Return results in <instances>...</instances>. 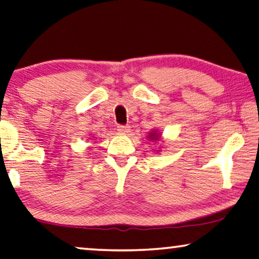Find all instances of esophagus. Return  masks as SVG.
Instances as JSON below:
<instances>
[{
  "mask_svg": "<svg viewBox=\"0 0 259 259\" xmlns=\"http://www.w3.org/2000/svg\"><path fill=\"white\" fill-rule=\"evenodd\" d=\"M129 130H130L129 125H118L117 126V131H118V133H121V134L129 133Z\"/></svg>",
  "mask_w": 259,
  "mask_h": 259,
  "instance_id": "obj_1",
  "label": "esophagus"
}]
</instances>
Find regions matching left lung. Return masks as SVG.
Listing matches in <instances>:
<instances>
[{"mask_svg": "<svg viewBox=\"0 0 259 259\" xmlns=\"http://www.w3.org/2000/svg\"><path fill=\"white\" fill-rule=\"evenodd\" d=\"M159 138H161V134H158L157 131H152V133L149 135V140L150 141H158Z\"/></svg>", "mask_w": 259, "mask_h": 259, "instance_id": "left-lung-1", "label": "left lung"}]
</instances>
